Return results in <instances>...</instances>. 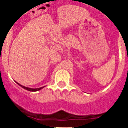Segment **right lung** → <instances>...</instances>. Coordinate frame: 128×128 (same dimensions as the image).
I'll use <instances>...</instances> for the list:
<instances>
[{
	"mask_svg": "<svg viewBox=\"0 0 128 128\" xmlns=\"http://www.w3.org/2000/svg\"><path fill=\"white\" fill-rule=\"evenodd\" d=\"M16 82V83H17V82ZM17 83L19 84V85L21 86V87H22V88H24V89L27 90H28V91H30V92H36V91H38V90H40L42 89V88L44 87V86H43V87H41V88H28V87H26V86H24L21 85V84H19L18 83Z\"/></svg>",
	"mask_w": 128,
	"mask_h": 128,
	"instance_id": "1",
	"label": "right lung"
}]
</instances>
